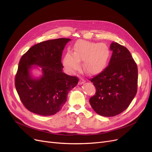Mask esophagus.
I'll return each instance as SVG.
<instances>
[{"label": "esophagus", "instance_id": "1", "mask_svg": "<svg viewBox=\"0 0 152 152\" xmlns=\"http://www.w3.org/2000/svg\"><path fill=\"white\" fill-rule=\"evenodd\" d=\"M85 81H85V80L84 78H83V77H80V81H79V84H80V85L83 84V83H85Z\"/></svg>", "mask_w": 152, "mask_h": 152}]
</instances>
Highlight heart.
I'll list each match as a JSON object with an SVG mask.
<instances>
[{"label": "heart", "mask_w": 152, "mask_h": 152, "mask_svg": "<svg viewBox=\"0 0 152 152\" xmlns=\"http://www.w3.org/2000/svg\"><path fill=\"white\" fill-rule=\"evenodd\" d=\"M110 56V48L103 43L85 40L77 41L74 46L73 53L68 51L64 64L70 71L78 70L80 61H84V69L90 75H96L104 70Z\"/></svg>", "instance_id": "b5f03b06"}]
</instances>
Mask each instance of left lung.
Returning a JSON list of instances; mask_svg holds the SVG:
<instances>
[{
	"mask_svg": "<svg viewBox=\"0 0 152 152\" xmlns=\"http://www.w3.org/2000/svg\"><path fill=\"white\" fill-rule=\"evenodd\" d=\"M109 65L90 79L96 88L89 102L99 115L114 116L125 110L137 90V67L125 46L113 42Z\"/></svg>",
	"mask_w": 152,
	"mask_h": 152,
	"instance_id": "obj_1",
	"label": "left lung"
}]
</instances>
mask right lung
<instances>
[{
	"mask_svg": "<svg viewBox=\"0 0 152 152\" xmlns=\"http://www.w3.org/2000/svg\"><path fill=\"white\" fill-rule=\"evenodd\" d=\"M71 39L59 38L35 45L21 57L15 76V87L21 102L34 113L50 116L66 103L69 91L78 83L77 76L62 72V51ZM42 67L43 76L33 79L30 69Z\"/></svg>",
	"mask_w": 152,
	"mask_h": 152,
	"instance_id": "obj_1",
	"label": "right lung"
}]
</instances>
